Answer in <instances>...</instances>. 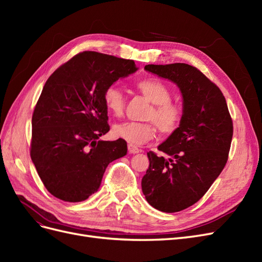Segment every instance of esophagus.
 <instances>
[{
	"mask_svg": "<svg viewBox=\"0 0 262 262\" xmlns=\"http://www.w3.org/2000/svg\"><path fill=\"white\" fill-rule=\"evenodd\" d=\"M128 149H129V153H131V154H137V153L141 152V149L139 147H137L136 145H132V144L128 145Z\"/></svg>",
	"mask_w": 262,
	"mask_h": 262,
	"instance_id": "esophagus-1",
	"label": "esophagus"
}]
</instances>
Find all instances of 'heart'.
Segmentation results:
<instances>
[{
    "mask_svg": "<svg viewBox=\"0 0 262 262\" xmlns=\"http://www.w3.org/2000/svg\"><path fill=\"white\" fill-rule=\"evenodd\" d=\"M143 96L152 102L144 119L148 122H123L114 126V134L132 145H141L152 140L156 126L161 133L171 134L179 129L184 119V109L171 101L169 87L157 78H145L137 84ZM104 102L108 112L115 117H121L125 107V98L119 87L108 86L104 92Z\"/></svg>",
    "mask_w": 262,
    "mask_h": 262,
    "instance_id": "b5f03b06",
    "label": "heart"
}]
</instances>
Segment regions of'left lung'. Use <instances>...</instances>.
<instances>
[{"label":"left lung","mask_w":262,"mask_h":262,"mask_svg":"<svg viewBox=\"0 0 262 262\" xmlns=\"http://www.w3.org/2000/svg\"><path fill=\"white\" fill-rule=\"evenodd\" d=\"M144 69L179 87L184 119L157 147L168 158L147 153L149 166L142 191L153 208L179 212L199 201L225 167L233 121L221 90L196 68L172 63Z\"/></svg>","instance_id":"8db88e82"}]
</instances>
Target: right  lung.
<instances>
[{"label": "right lung", "mask_w": 262, "mask_h": 262, "mask_svg": "<svg viewBox=\"0 0 262 262\" xmlns=\"http://www.w3.org/2000/svg\"><path fill=\"white\" fill-rule=\"evenodd\" d=\"M137 70L133 60L84 51L47 80L31 119L30 157L55 198L86 200L99 189L107 166L126 154L124 140H99L110 130L104 92Z\"/></svg>", "instance_id": "obj_1"}]
</instances>
